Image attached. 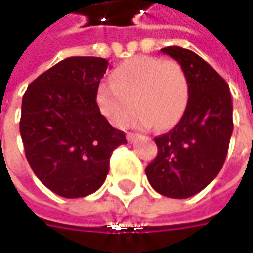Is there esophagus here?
Listing matches in <instances>:
<instances>
[{
	"instance_id": "obj_1",
	"label": "esophagus",
	"mask_w": 253,
	"mask_h": 253,
	"mask_svg": "<svg viewBox=\"0 0 253 253\" xmlns=\"http://www.w3.org/2000/svg\"><path fill=\"white\" fill-rule=\"evenodd\" d=\"M138 134H136V133H127V140L130 141V143H133L136 138H137Z\"/></svg>"
}]
</instances>
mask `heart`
<instances>
[{"mask_svg": "<svg viewBox=\"0 0 253 253\" xmlns=\"http://www.w3.org/2000/svg\"><path fill=\"white\" fill-rule=\"evenodd\" d=\"M188 81L180 63L159 58L138 56L122 63L112 75V83H102L96 102L102 115L116 127L133 123L160 130L178 123L188 105Z\"/></svg>", "mask_w": 253, "mask_h": 253, "instance_id": "b5f03b06", "label": "heart"}]
</instances>
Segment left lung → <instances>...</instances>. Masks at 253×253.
Masks as SVG:
<instances>
[{
	"mask_svg": "<svg viewBox=\"0 0 253 253\" xmlns=\"http://www.w3.org/2000/svg\"><path fill=\"white\" fill-rule=\"evenodd\" d=\"M181 65L188 81V105L177 126L154 138L157 156L146 167L148 182L170 198H188L221 171L234 130L232 100L226 82L192 50L161 49Z\"/></svg>",
	"mask_w": 253,
	"mask_h": 253,
	"instance_id": "left-lung-1",
	"label": "left lung"
}]
</instances>
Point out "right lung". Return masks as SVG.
<instances>
[{
  "instance_id": "right-lung-1",
  "label": "right lung",
  "mask_w": 253,
  "mask_h": 253,
  "mask_svg": "<svg viewBox=\"0 0 253 253\" xmlns=\"http://www.w3.org/2000/svg\"><path fill=\"white\" fill-rule=\"evenodd\" d=\"M109 62L72 56L39 75L22 97L19 133L35 175L50 191L81 198L97 191L126 134L100 113L96 92Z\"/></svg>"
}]
</instances>
